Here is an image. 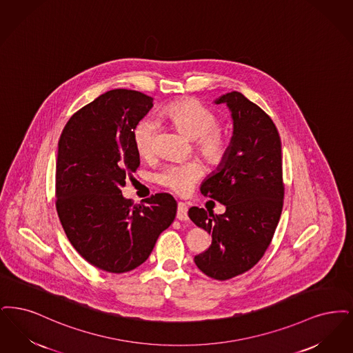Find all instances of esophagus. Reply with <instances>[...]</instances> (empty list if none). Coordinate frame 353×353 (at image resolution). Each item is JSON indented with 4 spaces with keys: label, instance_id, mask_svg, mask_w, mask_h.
I'll return each instance as SVG.
<instances>
[{
    "label": "esophagus",
    "instance_id": "1",
    "mask_svg": "<svg viewBox=\"0 0 353 353\" xmlns=\"http://www.w3.org/2000/svg\"><path fill=\"white\" fill-rule=\"evenodd\" d=\"M187 212H188V207H187V204H185V203H182V201H179V203H178V211H176V219H178V220H181V221H185V220L188 219Z\"/></svg>",
    "mask_w": 353,
    "mask_h": 353
}]
</instances>
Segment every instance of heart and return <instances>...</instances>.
<instances>
[{
	"mask_svg": "<svg viewBox=\"0 0 353 353\" xmlns=\"http://www.w3.org/2000/svg\"><path fill=\"white\" fill-rule=\"evenodd\" d=\"M159 120L172 123L184 136L195 139L196 152L210 163H221L230 153V138L227 132L217 128L219 117L212 110L195 100L178 101L163 108ZM157 123L143 119L134 128L133 139L138 153L145 158L153 154ZM204 175V168L199 161L171 163L161 170L157 182L176 194H187L192 185Z\"/></svg>",
	"mask_w": 353,
	"mask_h": 353,
	"instance_id": "b5f03b06",
	"label": "heart"
}]
</instances>
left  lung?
<instances>
[{
  "mask_svg": "<svg viewBox=\"0 0 353 353\" xmlns=\"http://www.w3.org/2000/svg\"><path fill=\"white\" fill-rule=\"evenodd\" d=\"M233 120L230 153L200 187L204 196L225 205L223 215L191 207L190 219L207 230L212 243L195 256L205 276L225 281L252 269L274 236L285 187L281 138L273 120L243 93H225Z\"/></svg>",
  "mask_w": 353,
  "mask_h": 353,
  "instance_id": "8db88e82",
  "label": "left lung"
}]
</instances>
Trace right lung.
I'll return each mask as SVG.
<instances>
[{"label":"right lung","mask_w":353,"mask_h":353,"mask_svg":"<svg viewBox=\"0 0 353 353\" xmlns=\"http://www.w3.org/2000/svg\"><path fill=\"white\" fill-rule=\"evenodd\" d=\"M153 97L112 90L79 109L58 142L57 212L77 253L109 273H126L149 259L176 215L166 192L141 204L125 199L126 176L139 166L133 133Z\"/></svg>","instance_id":"obj_1"}]
</instances>
